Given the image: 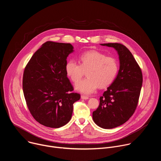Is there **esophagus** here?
<instances>
[{
    "label": "esophagus",
    "mask_w": 161,
    "mask_h": 161,
    "mask_svg": "<svg viewBox=\"0 0 161 161\" xmlns=\"http://www.w3.org/2000/svg\"><path fill=\"white\" fill-rule=\"evenodd\" d=\"M81 98L82 99L86 100V99H88L89 97H88V96H83V95H82V96H81Z\"/></svg>",
    "instance_id": "obj_1"
}]
</instances>
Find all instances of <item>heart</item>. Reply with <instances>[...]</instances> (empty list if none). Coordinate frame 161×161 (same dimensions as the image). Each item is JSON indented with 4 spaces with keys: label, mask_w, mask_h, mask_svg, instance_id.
Returning <instances> with one entry per match:
<instances>
[{
    "label": "heart",
    "mask_w": 161,
    "mask_h": 161,
    "mask_svg": "<svg viewBox=\"0 0 161 161\" xmlns=\"http://www.w3.org/2000/svg\"><path fill=\"white\" fill-rule=\"evenodd\" d=\"M79 60L80 64L74 60H68L65 70L67 76L74 83H77L87 71V78L76 85V89L81 93L90 94L99 86L101 88L108 86L117 76L119 66L116 59L106 57L99 52H84L80 56Z\"/></svg>",
    "instance_id": "1"
}]
</instances>
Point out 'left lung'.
<instances>
[{
	"label": "left lung",
	"mask_w": 161,
	"mask_h": 161,
	"mask_svg": "<svg viewBox=\"0 0 161 161\" xmlns=\"http://www.w3.org/2000/svg\"><path fill=\"white\" fill-rule=\"evenodd\" d=\"M114 48L120 60L118 75L108 87L97 109L93 111L94 122L103 129H113L126 122L134 113L143 83L141 69L130 52L120 43H104Z\"/></svg>",
	"instance_id": "obj_1"
}]
</instances>
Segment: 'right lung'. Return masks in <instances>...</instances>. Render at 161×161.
<instances>
[{"label": "right lung", "instance_id": "right-lung-1", "mask_svg": "<svg viewBox=\"0 0 161 161\" xmlns=\"http://www.w3.org/2000/svg\"><path fill=\"white\" fill-rule=\"evenodd\" d=\"M70 43L47 41L27 64L23 76V90L27 107L39 124L59 128L70 121L73 104L80 95L67 77V57L73 52Z\"/></svg>", "mask_w": 161, "mask_h": 161}]
</instances>
